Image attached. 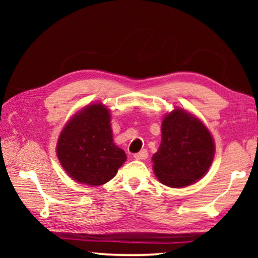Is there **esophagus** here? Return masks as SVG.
Masks as SVG:
<instances>
[{
	"instance_id": "34e87169",
	"label": "esophagus",
	"mask_w": 258,
	"mask_h": 258,
	"mask_svg": "<svg viewBox=\"0 0 258 258\" xmlns=\"http://www.w3.org/2000/svg\"><path fill=\"white\" fill-rule=\"evenodd\" d=\"M134 157H135L136 160H146V158L148 157V151L146 149L141 150L140 153L134 154Z\"/></svg>"
}]
</instances>
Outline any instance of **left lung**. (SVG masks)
Masks as SVG:
<instances>
[{
	"mask_svg": "<svg viewBox=\"0 0 258 258\" xmlns=\"http://www.w3.org/2000/svg\"><path fill=\"white\" fill-rule=\"evenodd\" d=\"M214 154V141L206 125L175 109L162 122V142L153 156L155 175L172 188L190 185L206 175Z\"/></svg>",
	"mask_w": 258,
	"mask_h": 258,
	"instance_id": "1",
	"label": "left lung"
}]
</instances>
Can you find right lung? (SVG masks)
I'll list each match as a JSON object with an SVG mask.
<instances>
[{
	"label": "right lung",
	"instance_id": "right-lung-1",
	"mask_svg": "<svg viewBox=\"0 0 258 258\" xmlns=\"http://www.w3.org/2000/svg\"><path fill=\"white\" fill-rule=\"evenodd\" d=\"M56 151L70 177L88 185L109 182L126 160L112 141L110 115L102 104L88 105L67 123Z\"/></svg>",
	"mask_w": 258,
	"mask_h": 258
}]
</instances>
